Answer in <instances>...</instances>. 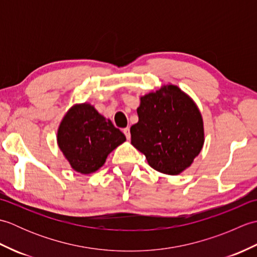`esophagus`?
Returning a JSON list of instances; mask_svg holds the SVG:
<instances>
[{
    "instance_id": "34e87169",
    "label": "esophagus",
    "mask_w": 257,
    "mask_h": 257,
    "mask_svg": "<svg viewBox=\"0 0 257 257\" xmlns=\"http://www.w3.org/2000/svg\"><path fill=\"white\" fill-rule=\"evenodd\" d=\"M123 134L125 136V138H127L128 140H130V138H132V136H130V129L128 127L123 129Z\"/></svg>"
}]
</instances>
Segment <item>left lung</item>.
Segmentation results:
<instances>
[{
    "instance_id": "left-lung-1",
    "label": "left lung",
    "mask_w": 257,
    "mask_h": 257,
    "mask_svg": "<svg viewBox=\"0 0 257 257\" xmlns=\"http://www.w3.org/2000/svg\"><path fill=\"white\" fill-rule=\"evenodd\" d=\"M139 121L130 128L132 145L155 170L177 176L189 168L204 144L198 106L178 86H162L140 98Z\"/></svg>"
}]
</instances>
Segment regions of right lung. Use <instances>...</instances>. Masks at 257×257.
Returning <instances> with one entry per match:
<instances>
[{
  "instance_id": "obj_1",
  "label": "right lung",
  "mask_w": 257,
  "mask_h": 257,
  "mask_svg": "<svg viewBox=\"0 0 257 257\" xmlns=\"http://www.w3.org/2000/svg\"><path fill=\"white\" fill-rule=\"evenodd\" d=\"M125 141L124 135L90 103H79L65 114L57 132V144L75 171L96 172L108 155Z\"/></svg>"
}]
</instances>
